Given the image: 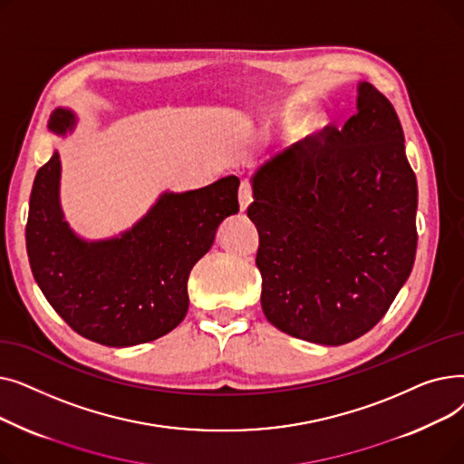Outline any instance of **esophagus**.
<instances>
[{"label": "esophagus", "mask_w": 464, "mask_h": 464, "mask_svg": "<svg viewBox=\"0 0 464 464\" xmlns=\"http://www.w3.org/2000/svg\"><path fill=\"white\" fill-rule=\"evenodd\" d=\"M252 203V186L248 180H245L240 184L238 189V205H240V212H245Z\"/></svg>", "instance_id": "obj_1"}]
</instances>
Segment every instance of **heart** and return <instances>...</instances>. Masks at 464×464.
<instances>
[{
  "instance_id": "heart-1",
  "label": "heart",
  "mask_w": 464,
  "mask_h": 464,
  "mask_svg": "<svg viewBox=\"0 0 464 464\" xmlns=\"http://www.w3.org/2000/svg\"><path fill=\"white\" fill-rule=\"evenodd\" d=\"M291 126H294V121H291ZM320 130V121L315 120V118H312V120H308V121H304L303 124V128L299 130V139H306V137H310V135H314L315 131Z\"/></svg>"
}]
</instances>
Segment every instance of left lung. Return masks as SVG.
<instances>
[{
    "instance_id": "8db88e82",
    "label": "left lung",
    "mask_w": 464,
    "mask_h": 464,
    "mask_svg": "<svg viewBox=\"0 0 464 464\" xmlns=\"http://www.w3.org/2000/svg\"><path fill=\"white\" fill-rule=\"evenodd\" d=\"M324 135L257 169L248 218L265 318L340 346L383 318L411 273L418 182L399 116L372 84H357V112Z\"/></svg>"
}]
</instances>
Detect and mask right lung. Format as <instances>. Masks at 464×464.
Instances as JSON below:
<instances>
[{
  "label": "right lung",
  "instance_id": "1",
  "mask_svg": "<svg viewBox=\"0 0 464 464\" xmlns=\"http://www.w3.org/2000/svg\"><path fill=\"white\" fill-rule=\"evenodd\" d=\"M77 126L56 109L48 130ZM58 150L35 175L26 226L32 273L43 295L81 336L111 348L150 343L188 312V278L212 246L219 224L238 212L237 177L191 191H163L131 229L86 240L71 229L60 203Z\"/></svg>",
  "mask_w": 464,
  "mask_h": 464
}]
</instances>
